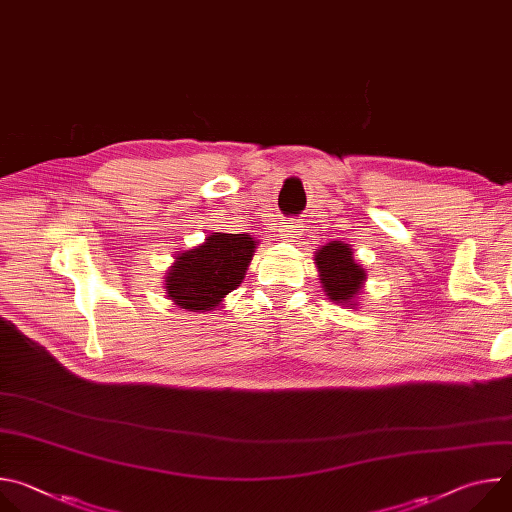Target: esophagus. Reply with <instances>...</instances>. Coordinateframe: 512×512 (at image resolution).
I'll list each match as a JSON object with an SVG mask.
<instances>
[{"label":"esophagus","instance_id":"34e87169","mask_svg":"<svg viewBox=\"0 0 512 512\" xmlns=\"http://www.w3.org/2000/svg\"><path fill=\"white\" fill-rule=\"evenodd\" d=\"M281 233H283V237H287V239H296V237L302 233V229H300L298 221H294V218H289V221L283 223Z\"/></svg>","mask_w":512,"mask_h":512}]
</instances>
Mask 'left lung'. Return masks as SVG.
I'll use <instances>...</instances> for the list:
<instances>
[{"instance_id": "obj_1", "label": "left lung", "mask_w": 512, "mask_h": 512, "mask_svg": "<svg viewBox=\"0 0 512 512\" xmlns=\"http://www.w3.org/2000/svg\"><path fill=\"white\" fill-rule=\"evenodd\" d=\"M316 265L320 271L322 287L332 302L350 304L360 294L362 281L367 279L364 277V269L354 263L348 245L340 241L324 245L316 255Z\"/></svg>"}]
</instances>
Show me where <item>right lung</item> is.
Returning <instances> with one entry per match:
<instances>
[{
	"label": "right lung",
	"instance_id": "obj_1",
	"mask_svg": "<svg viewBox=\"0 0 512 512\" xmlns=\"http://www.w3.org/2000/svg\"><path fill=\"white\" fill-rule=\"evenodd\" d=\"M253 249L249 235L212 233L202 245L176 257L166 291L188 312L212 310L243 281Z\"/></svg>",
	"mask_w": 512,
	"mask_h": 512
}]
</instances>
